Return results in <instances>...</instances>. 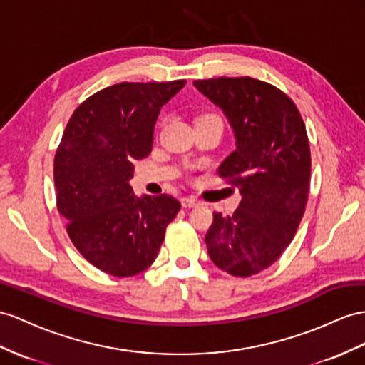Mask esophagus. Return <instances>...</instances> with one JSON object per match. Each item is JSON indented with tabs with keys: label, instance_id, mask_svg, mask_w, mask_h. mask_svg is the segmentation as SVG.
<instances>
[{
	"label": "esophagus",
	"instance_id": "esophagus-1",
	"mask_svg": "<svg viewBox=\"0 0 365 365\" xmlns=\"http://www.w3.org/2000/svg\"><path fill=\"white\" fill-rule=\"evenodd\" d=\"M180 203H182L183 208H195V207H199V200L194 199V197H182Z\"/></svg>",
	"mask_w": 365,
	"mask_h": 365
}]
</instances>
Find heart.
<instances>
[{
	"label": "heart",
	"instance_id": "heart-1",
	"mask_svg": "<svg viewBox=\"0 0 365 365\" xmlns=\"http://www.w3.org/2000/svg\"><path fill=\"white\" fill-rule=\"evenodd\" d=\"M202 118H219L217 115H212V114H208V115H203ZM220 120V118H219Z\"/></svg>",
	"mask_w": 365,
	"mask_h": 365
}]
</instances>
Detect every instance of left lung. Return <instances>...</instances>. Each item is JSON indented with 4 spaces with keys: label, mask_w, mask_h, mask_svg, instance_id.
<instances>
[{
    "label": "left lung",
    "mask_w": 365,
    "mask_h": 365,
    "mask_svg": "<svg viewBox=\"0 0 365 365\" xmlns=\"http://www.w3.org/2000/svg\"><path fill=\"white\" fill-rule=\"evenodd\" d=\"M235 130L236 149L219 177L239 188L232 216L214 214L207 237L211 260L248 277L273 265L293 240L310 191L312 155L305 123L285 92L251 77L195 80Z\"/></svg>",
    "instance_id": "8db88e82"
}]
</instances>
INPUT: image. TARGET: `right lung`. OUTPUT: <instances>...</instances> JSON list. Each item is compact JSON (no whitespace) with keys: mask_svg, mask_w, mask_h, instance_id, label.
<instances>
[{"mask_svg":"<svg viewBox=\"0 0 365 365\" xmlns=\"http://www.w3.org/2000/svg\"><path fill=\"white\" fill-rule=\"evenodd\" d=\"M185 83L123 81L96 92L73 110L55 153L57 207L69 239L110 276L130 277L153 265L180 211L170 194L135 197L128 180L134 160L151 153L160 108Z\"/></svg>","mask_w":365,"mask_h":365,"instance_id":"1","label":"right lung"}]
</instances>
